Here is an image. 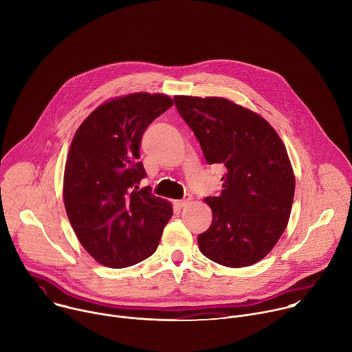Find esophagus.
I'll use <instances>...</instances> for the list:
<instances>
[{
  "label": "esophagus",
  "instance_id": "1",
  "mask_svg": "<svg viewBox=\"0 0 352 352\" xmlns=\"http://www.w3.org/2000/svg\"><path fill=\"white\" fill-rule=\"evenodd\" d=\"M192 200V196L190 195H185L182 199H179V200H175V205L178 206V208H184V206H186L189 202Z\"/></svg>",
  "mask_w": 352,
  "mask_h": 352
}]
</instances>
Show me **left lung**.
I'll list each match as a JSON object with an SVG mask.
<instances>
[{"mask_svg":"<svg viewBox=\"0 0 352 352\" xmlns=\"http://www.w3.org/2000/svg\"><path fill=\"white\" fill-rule=\"evenodd\" d=\"M174 103L206 162L226 167L221 193L205 197L213 221L197 236L200 252L227 267L262 261L283 235L294 200L283 140L265 118L227 98L175 96Z\"/></svg>","mask_w":352,"mask_h":352,"instance_id":"obj_1","label":"left lung"}]
</instances>
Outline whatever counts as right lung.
Listing matches in <instances>:
<instances>
[{"label":"right lung","mask_w":352,"mask_h":352,"mask_svg":"<svg viewBox=\"0 0 352 352\" xmlns=\"http://www.w3.org/2000/svg\"><path fill=\"white\" fill-rule=\"evenodd\" d=\"M173 106L160 93H133L97 107L78 128L64 173L69 223L87 254L107 267L136 265L156 252L173 216L166 199L139 188L146 128Z\"/></svg>","instance_id":"1"}]
</instances>
